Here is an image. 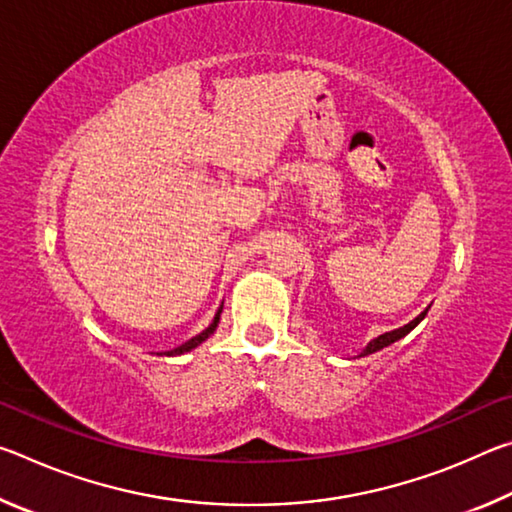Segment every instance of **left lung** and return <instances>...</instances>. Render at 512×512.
<instances>
[{
  "instance_id": "8db88e82",
  "label": "left lung",
  "mask_w": 512,
  "mask_h": 512,
  "mask_svg": "<svg viewBox=\"0 0 512 512\" xmlns=\"http://www.w3.org/2000/svg\"><path fill=\"white\" fill-rule=\"evenodd\" d=\"M427 311H429V307L422 311L420 316H415L411 323H406L404 327H397V329H393V332H386V334H379L377 339H372L366 348H363V352L359 354V357H368V354H372V352H379V350H384V348H388V345L391 343H395V341H400V339H404L406 334L411 332V329H415L418 327L422 320H424V316H427Z\"/></svg>"
}]
</instances>
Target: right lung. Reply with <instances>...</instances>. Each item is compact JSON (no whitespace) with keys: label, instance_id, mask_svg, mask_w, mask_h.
Instances as JSON below:
<instances>
[{"label":"right lung","instance_id":"right-lung-1","mask_svg":"<svg viewBox=\"0 0 512 512\" xmlns=\"http://www.w3.org/2000/svg\"><path fill=\"white\" fill-rule=\"evenodd\" d=\"M221 311H223V305L219 307V311H216L214 314V320L210 323V327H205L201 334H196L194 339H189L187 343H183V345H178V348H173L171 352H167L169 357H176V354H185V352H192L194 348H198V345H201L203 341H207L210 339V336L216 332V327H219V320H221Z\"/></svg>","mask_w":512,"mask_h":512}]
</instances>
